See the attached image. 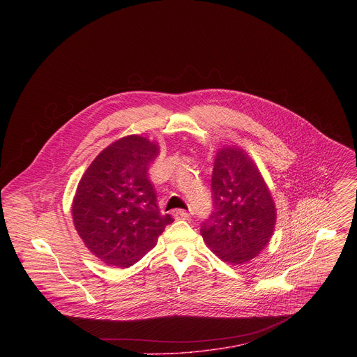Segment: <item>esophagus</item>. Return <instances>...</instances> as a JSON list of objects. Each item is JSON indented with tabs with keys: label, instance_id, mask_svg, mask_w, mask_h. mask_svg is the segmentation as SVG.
Returning <instances> with one entry per match:
<instances>
[{
	"label": "esophagus",
	"instance_id": "esophagus-1",
	"mask_svg": "<svg viewBox=\"0 0 357 357\" xmlns=\"http://www.w3.org/2000/svg\"><path fill=\"white\" fill-rule=\"evenodd\" d=\"M172 216H174L175 219H178V220H186V219H189V213H188L186 211H182V209H175V211L172 212Z\"/></svg>",
	"mask_w": 357,
	"mask_h": 357
}]
</instances>
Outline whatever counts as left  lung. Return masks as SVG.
Wrapping results in <instances>:
<instances>
[{
	"label": "left lung",
	"mask_w": 357,
	"mask_h": 357,
	"mask_svg": "<svg viewBox=\"0 0 357 357\" xmlns=\"http://www.w3.org/2000/svg\"><path fill=\"white\" fill-rule=\"evenodd\" d=\"M212 190L215 212L200 227L203 241L225 263L257 257L271 240L277 209L260 169L243 148H219Z\"/></svg>",
	"instance_id": "8db88e82"
}]
</instances>
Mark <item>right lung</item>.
Here are the masks:
<instances>
[{"instance_id": "obj_1", "label": "right lung", "mask_w": 357, "mask_h": 357, "mask_svg": "<svg viewBox=\"0 0 357 357\" xmlns=\"http://www.w3.org/2000/svg\"><path fill=\"white\" fill-rule=\"evenodd\" d=\"M157 142L132 134L106 146L83 174L72 218L84 245L107 266L128 268L155 247L169 215H161L149 164Z\"/></svg>"}]
</instances>
